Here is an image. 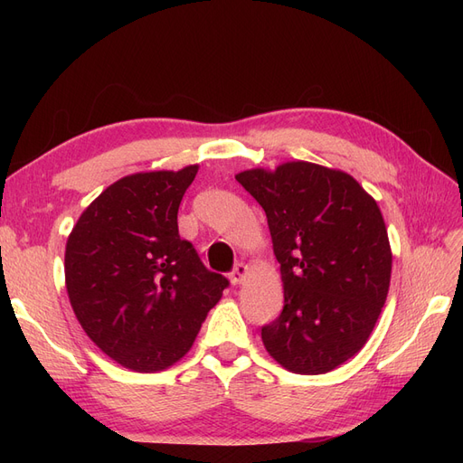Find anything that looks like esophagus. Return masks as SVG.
<instances>
[{
	"mask_svg": "<svg viewBox=\"0 0 463 463\" xmlns=\"http://www.w3.org/2000/svg\"><path fill=\"white\" fill-rule=\"evenodd\" d=\"M249 266L247 264H243V262H240V264H235V269H233V272H232V276H230V279H232V284L233 286H240V284H243V279L249 276Z\"/></svg>",
	"mask_w": 463,
	"mask_h": 463,
	"instance_id": "esophagus-1",
	"label": "esophagus"
}]
</instances>
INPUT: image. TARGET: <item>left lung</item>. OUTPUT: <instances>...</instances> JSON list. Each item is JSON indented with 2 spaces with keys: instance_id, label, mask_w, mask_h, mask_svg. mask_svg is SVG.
<instances>
[{
  "instance_id": "left-lung-1",
  "label": "left lung",
  "mask_w": 463,
  "mask_h": 463,
  "mask_svg": "<svg viewBox=\"0 0 463 463\" xmlns=\"http://www.w3.org/2000/svg\"><path fill=\"white\" fill-rule=\"evenodd\" d=\"M235 179L269 220L284 282V309L262 344L298 374H325L367 344L381 315L392 250L376 201L340 170L286 162Z\"/></svg>"
}]
</instances>
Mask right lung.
Wrapping results in <instances>:
<instances>
[{"label":"right lung","mask_w":463,"mask_h":463,"mask_svg":"<svg viewBox=\"0 0 463 463\" xmlns=\"http://www.w3.org/2000/svg\"><path fill=\"white\" fill-rule=\"evenodd\" d=\"M199 165L121 177L69 233L65 286L89 338L119 365L156 373L184 357L230 282L181 240L177 210Z\"/></svg>","instance_id":"1"}]
</instances>
